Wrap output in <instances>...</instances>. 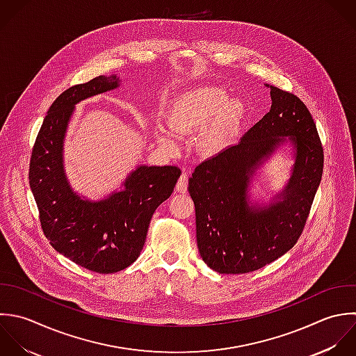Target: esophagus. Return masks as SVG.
Returning a JSON list of instances; mask_svg holds the SVG:
<instances>
[{"label": "esophagus", "mask_w": 356, "mask_h": 356, "mask_svg": "<svg viewBox=\"0 0 356 356\" xmlns=\"http://www.w3.org/2000/svg\"><path fill=\"white\" fill-rule=\"evenodd\" d=\"M187 187H188V176H187V173H183L179 177V181L176 184V190L179 193H187Z\"/></svg>", "instance_id": "obj_1"}]
</instances>
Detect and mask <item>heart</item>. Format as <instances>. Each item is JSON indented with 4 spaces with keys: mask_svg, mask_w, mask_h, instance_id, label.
Returning a JSON list of instances; mask_svg holds the SVG:
<instances>
[{
    "mask_svg": "<svg viewBox=\"0 0 356 356\" xmlns=\"http://www.w3.org/2000/svg\"><path fill=\"white\" fill-rule=\"evenodd\" d=\"M245 105L238 98H230L226 87L204 84L184 91L172 102L169 123L179 134H195L204 128L200 145L207 152L223 149L245 119ZM165 138L175 143L176 137L165 131Z\"/></svg>",
    "mask_w": 356,
    "mask_h": 356,
    "instance_id": "b5f03b06",
    "label": "heart"
}]
</instances>
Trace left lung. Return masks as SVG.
I'll return each instance as SVG.
<instances>
[{
  "label": "left lung",
  "mask_w": 356,
  "mask_h": 356,
  "mask_svg": "<svg viewBox=\"0 0 356 356\" xmlns=\"http://www.w3.org/2000/svg\"><path fill=\"white\" fill-rule=\"evenodd\" d=\"M266 87L270 111L238 144L200 163L188 180L201 258L223 275L258 270L290 251L322 180L323 147L311 112L297 95ZM286 145L295 159L291 179L270 202L254 204L252 180Z\"/></svg>",
  "instance_id": "1"
}]
</instances>
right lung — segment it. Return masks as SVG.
<instances>
[{"instance_id": "obj_1", "label": "right lung", "mask_w": 356, "mask_h": 356, "mask_svg": "<svg viewBox=\"0 0 356 356\" xmlns=\"http://www.w3.org/2000/svg\"><path fill=\"white\" fill-rule=\"evenodd\" d=\"M119 86L120 79L109 74L63 91L44 118L29 169L49 244L79 266L106 275L126 269L138 258L155 209L170 197L181 175L177 166L138 165L119 191L98 201L72 188L63 168V141L74 106Z\"/></svg>"}]
</instances>
